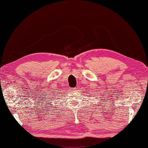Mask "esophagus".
<instances>
[{"label":"esophagus","mask_w":148,"mask_h":148,"mask_svg":"<svg viewBox=\"0 0 148 148\" xmlns=\"http://www.w3.org/2000/svg\"><path fill=\"white\" fill-rule=\"evenodd\" d=\"M71 90H76V88H71Z\"/></svg>","instance_id":"1"}]
</instances>
